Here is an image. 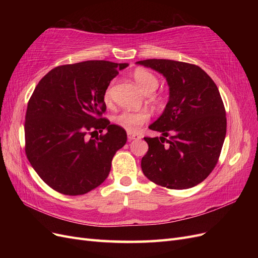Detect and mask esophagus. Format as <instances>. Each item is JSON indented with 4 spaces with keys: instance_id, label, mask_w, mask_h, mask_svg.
<instances>
[{
    "instance_id": "34e87169",
    "label": "esophagus",
    "mask_w": 258,
    "mask_h": 258,
    "mask_svg": "<svg viewBox=\"0 0 258 258\" xmlns=\"http://www.w3.org/2000/svg\"><path fill=\"white\" fill-rule=\"evenodd\" d=\"M127 136H128V140H129V141H131V140L141 139V136H140L139 134H134V132H128Z\"/></svg>"
}]
</instances>
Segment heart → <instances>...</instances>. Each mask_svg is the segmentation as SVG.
<instances>
[{
	"mask_svg": "<svg viewBox=\"0 0 258 258\" xmlns=\"http://www.w3.org/2000/svg\"><path fill=\"white\" fill-rule=\"evenodd\" d=\"M134 79L140 88L145 95H152V93L157 89L158 87V80L153 73L146 71L144 69H137L134 72ZM111 98V91L108 88L104 93V100L105 102H108ZM148 118H150V114L145 111H139V112H129L124 111L114 117V122L117 126L121 127L122 129L127 130L128 132H135L140 127L145 123Z\"/></svg>",
	"mask_w": 258,
	"mask_h": 258,
	"instance_id": "1",
	"label": "heart"
}]
</instances>
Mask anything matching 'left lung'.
Instances as JSON below:
<instances>
[{"label": "left lung", "instance_id": "8db88e82", "mask_svg": "<svg viewBox=\"0 0 258 258\" xmlns=\"http://www.w3.org/2000/svg\"><path fill=\"white\" fill-rule=\"evenodd\" d=\"M137 63L165 76L170 91L165 111L148 127L162 137L144 138L148 151L141 161L143 173L170 189L196 186L215 168L226 136L217 86L201 68L186 62L147 59Z\"/></svg>", "mask_w": 258, "mask_h": 258}]
</instances>
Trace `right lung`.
<instances>
[{"mask_svg":"<svg viewBox=\"0 0 258 258\" xmlns=\"http://www.w3.org/2000/svg\"><path fill=\"white\" fill-rule=\"evenodd\" d=\"M128 63L89 60L52 69L38 82L26 113V154L52 189L77 196L102 184L115 153L127 142L102 114L104 93ZM107 130L95 140L88 136Z\"/></svg>","mask_w":258,"mask_h":258,"instance_id":"add662e5","label":"right lung"}]
</instances>
